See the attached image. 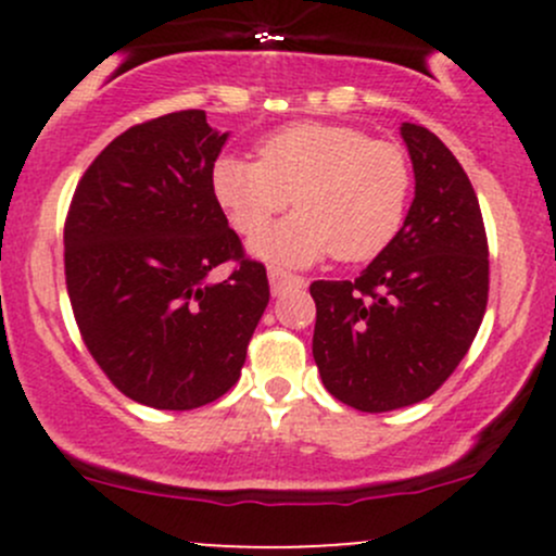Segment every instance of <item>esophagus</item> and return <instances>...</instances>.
Masks as SVG:
<instances>
[{
    "label": "esophagus",
    "instance_id": "1",
    "mask_svg": "<svg viewBox=\"0 0 556 556\" xmlns=\"http://www.w3.org/2000/svg\"><path fill=\"white\" fill-rule=\"evenodd\" d=\"M269 285H271L274 295H279V292H282L287 285H303V279L295 277V274L277 269V266H274V269H269Z\"/></svg>",
    "mask_w": 556,
    "mask_h": 556
}]
</instances>
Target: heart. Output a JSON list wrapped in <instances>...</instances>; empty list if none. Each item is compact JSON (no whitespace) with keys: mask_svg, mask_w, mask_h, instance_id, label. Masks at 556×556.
<instances>
[{"mask_svg":"<svg viewBox=\"0 0 556 556\" xmlns=\"http://www.w3.org/2000/svg\"><path fill=\"white\" fill-rule=\"evenodd\" d=\"M258 159L225 154L212 167V195L229 225L253 235L296 195L299 212L251 240V253L282 266L379 256L405 222L410 162L392 140L361 127L292 123L256 146Z\"/></svg>","mask_w":556,"mask_h":556,"instance_id":"b5f03b06","label":"heart"}]
</instances>
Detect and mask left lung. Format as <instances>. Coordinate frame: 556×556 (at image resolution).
<instances>
[{
  "label": "left lung",
  "instance_id": "1",
  "mask_svg": "<svg viewBox=\"0 0 556 556\" xmlns=\"http://www.w3.org/2000/svg\"><path fill=\"white\" fill-rule=\"evenodd\" d=\"M416 198L355 282L311 285L314 361L329 394L363 413L431 397L473 342L489 300V245L473 185L426 127L402 123Z\"/></svg>",
  "mask_w": 556,
  "mask_h": 556
}]
</instances>
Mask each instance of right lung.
<instances>
[{"label":"right lung","mask_w":556,"mask_h":556,"mask_svg":"<svg viewBox=\"0 0 556 556\" xmlns=\"http://www.w3.org/2000/svg\"><path fill=\"white\" fill-rule=\"evenodd\" d=\"M229 132L185 110L130 127L93 159L65 222V277L83 342L119 392L193 410L235 387L266 303L264 264L212 195ZM232 260L233 274L211 271Z\"/></svg>","instance_id":"right-lung-1"}]
</instances>
